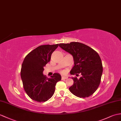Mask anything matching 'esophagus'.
I'll return each instance as SVG.
<instances>
[{"label":"esophagus","instance_id":"1","mask_svg":"<svg viewBox=\"0 0 121 121\" xmlns=\"http://www.w3.org/2000/svg\"><path fill=\"white\" fill-rule=\"evenodd\" d=\"M61 78H62V80H64V79H67V77H66V76H62Z\"/></svg>","mask_w":121,"mask_h":121}]
</instances>
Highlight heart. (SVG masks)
<instances>
[{
    "instance_id": "1",
    "label": "heart",
    "mask_w": 121,
    "mask_h": 121,
    "mask_svg": "<svg viewBox=\"0 0 121 121\" xmlns=\"http://www.w3.org/2000/svg\"><path fill=\"white\" fill-rule=\"evenodd\" d=\"M62 72V73H63V72Z\"/></svg>"
}]
</instances>
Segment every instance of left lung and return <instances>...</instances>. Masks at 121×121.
<instances>
[{"mask_svg":"<svg viewBox=\"0 0 121 121\" xmlns=\"http://www.w3.org/2000/svg\"><path fill=\"white\" fill-rule=\"evenodd\" d=\"M59 46L73 57L74 66L70 74L80 73L82 75L79 79L72 77L74 83L69 88V91L80 98L92 95L99 85L103 73L102 63L99 54L91 47L79 42L61 43Z\"/></svg>","mask_w":121,"mask_h":121,"instance_id":"obj_1","label":"left lung"}]
</instances>
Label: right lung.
<instances>
[{
    "label": "right lung",
    "mask_w": 121,
    "mask_h": 121,
    "mask_svg": "<svg viewBox=\"0 0 121 121\" xmlns=\"http://www.w3.org/2000/svg\"><path fill=\"white\" fill-rule=\"evenodd\" d=\"M58 46L55 45H41L33 49L25 58L21 76L25 92L32 100L44 102L54 94L55 86L61 80L59 73H54L50 78L43 75L44 67L49 62L51 55Z\"/></svg>",
    "instance_id": "right-lung-1"
}]
</instances>
